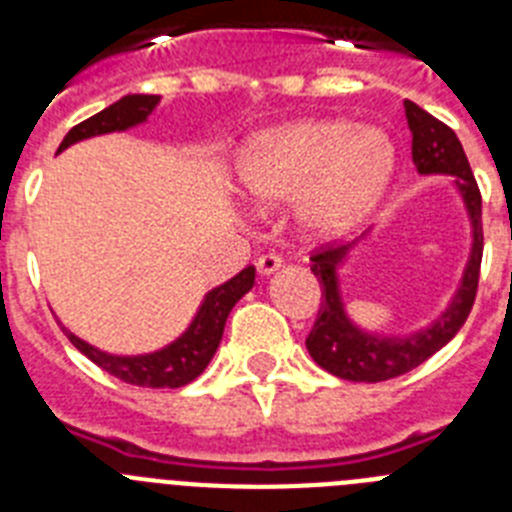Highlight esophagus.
<instances>
[{
	"label": "esophagus",
	"mask_w": 512,
	"mask_h": 512,
	"mask_svg": "<svg viewBox=\"0 0 512 512\" xmlns=\"http://www.w3.org/2000/svg\"><path fill=\"white\" fill-rule=\"evenodd\" d=\"M282 256H277V253H261L259 261H256V266H259V274L261 277H271L274 271L282 269Z\"/></svg>",
	"instance_id": "1"
}]
</instances>
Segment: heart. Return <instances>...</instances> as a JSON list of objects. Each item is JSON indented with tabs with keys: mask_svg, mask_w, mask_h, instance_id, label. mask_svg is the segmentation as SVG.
Wrapping results in <instances>:
<instances>
[{
	"mask_svg": "<svg viewBox=\"0 0 512 512\" xmlns=\"http://www.w3.org/2000/svg\"><path fill=\"white\" fill-rule=\"evenodd\" d=\"M395 146L379 128L351 120H300L259 133L238 156V184L251 205L297 200L312 238H341L359 228L390 187Z\"/></svg>",
	"mask_w": 512,
	"mask_h": 512,
	"instance_id": "b5f03b06",
	"label": "heart"
}]
</instances>
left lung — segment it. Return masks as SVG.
Instances as JSON below:
<instances>
[{"mask_svg":"<svg viewBox=\"0 0 512 512\" xmlns=\"http://www.w3.org/2000/svg\"><path fill=\"white\" fill-rule=\"evenodd\" d=\"M405 117H408V128L413 133V164L418 174H446L454 179V187L461 194L469 225H472V248H469L467 266H464L459 289L451 297L449 307L431 325H425L415 333H405V336H384V333L361 328L359 323L351 320L346 305H343L338 269L346 264L351 251L361 241H366V235L372 230H366L354 243L325 246L312 253L310 271L318 277L323 302H320L318 320L312 325L305 346L315 364L323 366L333 377L348 379V382H387L400 374H408L425 359H431L459 333V328L472 312L474 297H477L485 238H482V197H479V187L469 169L467 153L449 125H443L441 120L420 110L410 99H405Z\"/></svg>","mask_w":512,"mask_h":512,"instance_id":"8db88e82","label":"left lung"}]
</instances>
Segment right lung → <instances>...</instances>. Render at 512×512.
I'll list each match as a JSON object with an SVG mask.
<instances>
[{"label":"right lung","instance_id":"1","mask_svg":"<svg viewBox=\"0 0 512 512\" xmlns=\"http://www.w3.org/2000/svg\"><path fill=\"white\" fill-rule=\"evenodd\" d=\"M158 102H161L158 94H125L115 104L104 107L102 112H97L94 117H89V120L79 122L76 128H71L66 133V138L61 140L58 153L66 151L74 143H79V140L94 138V135L122 133V130H130L135 125H143L151 117V112L158 107ZM253 282H256V269L246 266L233 279H228L220 287L210 289L205 300H202L200 310H197V315H194L192 323L187 325L182 336L174 338V341L166 343L158 351H151V354H107L102 348L81 341L66 325H61V330L79 348L81 354L87 356L89 361H94L99 369L112 374V377L135 384V387H156V390L158 387H171L174 390V387H184V384H189L192 379H197L205 372L207 364L215 356L217 346H220V338H223L225 320H228L230 310H233L235 302L241 300L246 292H251Z\"/></svg>","mask_w":512,"mask_h":512}]
</instances>
